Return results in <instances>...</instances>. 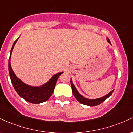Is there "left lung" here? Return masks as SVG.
<instances>
[{
  "label": "left lung",
  "instance_id": "obj_1",
  "mask_svg": "<svg viewBox=\"0 0 133 133\" xmlns=\"http://www.w3.org/2000/svg\"><path fill=\"white\" fill-rule=\"evenodd\" d=\"M107 41L109 43L111 44L110 41L108 38H107ZM71 84L72 87V93L74 94V97H76V99H77L79 103H81L82 104L86 105V106H97V105L103 103V101H104L105 100L107 99L108 97L110 96L112 93L113 92L114 90H112V91L109 92L108 94H106V96H103V97H100V98L98 99H87L86 97H83L82 95H81L78 92L77 89L76 88V87L74 86V85L73 84L72 81V79H71Z\"/></svg>",
  "mask_w": 133,
  "mask_h": 133
}]
</instances>
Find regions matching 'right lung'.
<instances>
[{
  "label": "right lung",
  "mask_w": 133,
  "mask_h": 133,
  "mask_svg": "<svg viewBox=\"0 0 133 133\" xmlns=\"http://www.w3.org/2000/svg\"><path fill=\"white\" fill-rule=\"evenodd\" d=\"M18 39L19 38L14 42L9 59V72L12 84L17 94L27 101L33 104L44 103L46 101L52 94L56 82L61 74L63 72H61L54 74L48 82L41 86H30L24 83L14 74L10 64V56L12 52L14 47Z\"/></svg>",
  "instance_id": "right-lung-1"
}]
</instances>
